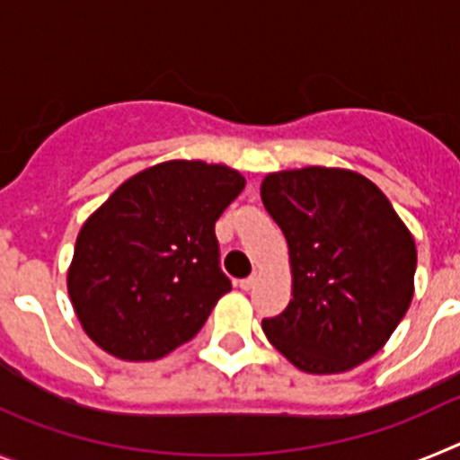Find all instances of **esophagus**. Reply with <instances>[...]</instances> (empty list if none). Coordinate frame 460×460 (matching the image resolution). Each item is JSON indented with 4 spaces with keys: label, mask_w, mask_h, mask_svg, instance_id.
I'll return each mask as SVG.
<instances>
[{
    "label": "esophagus",
    "mask_w": 460,
    "mask_h": 460,
    "mask_svg": "<svg viewBox=\"0 0 460 460\" xmlns=\"http://www.w3.org/2000/svg\"><path fill=\"white\" fill-rule=\"evenodd\" d=\"M255 280H258V279H255V276H249V279H242V280H239V288H242V290H251V288L255 286Z\"/></svg>",
    "instance_id": "1"
}]
</instances>
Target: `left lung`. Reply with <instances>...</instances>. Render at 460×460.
Returning a JSON list of instances; mask_svg holds the SVG:
<instances>
[{
	"label": "left lung",
	"mask_w": 460,
	"mask_h": 460,
	"mask_svg": "<svg viewBox=\"0 0 460 460\" xmlns=\"http://www.w3.org/2000/svg\"><path fill=\"white\" fill-rule=\"evenodd\" d=\"M260 193L292 265V299L262 320L267 339L306 373L359 367L412 302V234L385 193L350 170L267 174Z\"/></svg>",
	"instance_id": "1"
}]
</instances>
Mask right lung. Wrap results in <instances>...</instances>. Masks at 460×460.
Listing matches in <instances>:
<instances>
[{
	"label": "right lung",
	"instance_id": "add662e5",
	"mask_svg": "<svg viewBox=\"0 0 460 460\" xmlns=\"http://www.w3.org/2000/svg\"><path fill=\"white\" fill-rule=\"evenodd\" d=\"M242 189V174L226 165L168 161L93 211L68 270L73 308L93 343L152 361L200 332L233 288L214 226Z\"/></svg>",
	"mask_w": 460,
	"mask_h": 460
}]
</instances>
